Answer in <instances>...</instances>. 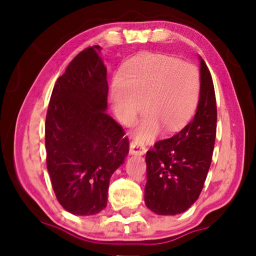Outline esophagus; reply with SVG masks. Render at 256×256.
<instances>
[{
  "mask_svg": "<svg viewBox=\"0 0 256 256\" xmlns=\"http://www.w3.org/2000/svg\"><path fill=\"white\" fill-rule=\"evenodd\" d=\"M129 150H130V154H132V155H144L146 152V146L140 144V143H138L136 141L130 142V146H129Z\"/></svg>",
  "mask_w": 256,
  "mask_h": 256,
  "instance_id": "1",
  "label": "esophagus"
}]
</instances>
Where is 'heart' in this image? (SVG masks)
<instances>
[{
    "mask_svg": "<svg viewBox=\"0 0 256 256\" xmlns=\"http://www.w3.org/2000/svg\"><path fill=\"white\" fill-rule=\"evenodd\" d=\"M197 66L160 54L136 59L126 68L124 79L112 85V101L116 116L132 124L143 108L146 118L136 129L140 142L152 140L160 126L166 132L180 129L194 113L200 96Z\"/></svg>",
    "mask_w": 256,
    "mask_h": 256,
    "instance_id": "heart-1",
    "label": "heart"
}]
</instances>
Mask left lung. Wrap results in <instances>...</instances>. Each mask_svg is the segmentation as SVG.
I'll list each match as a JSON object with an SVG mask.
<instances>
[{
  "mask_svg": "<svg viewBox=\"0 0 256 256\" xmlns=\"http://www.w3.org/2000/svg\"><path fill=\"white\" fill-rule=\"evenodd\" d=\"M200 60V96L197 112L172 138L155 143L146 156V208L160 216L186 211L197 200L204 186L216 132L214 86L208 66Z\"/></svg>",
  "mask_w": 256,
  "mask_h": 256,
  "instance_id": "obj_1",
  "label": "left lung"
}]
</instances>
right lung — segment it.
Listing matches in <instances>:
<instances>
[{
  "instance_id": "1",
  "label": "right lung",
  "mask_w": 256,
  "mask_h": 256,
  "mask_svg": "<svg viewBox=\"0 0 256 256\" xmlns=\"http://www.w3.org/2000/svg\"><path fill=\"white\" fill-rule=\"evenodd\" d=\"M107 96V68L96 45L70 62L48 104V171L59 204L76 216L106 208L112 174L129 152L124 129L106 113Z\"/></svg>"
}]
</instances>
